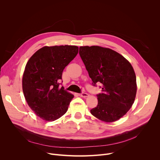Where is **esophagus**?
I'll use <instances>...</instances> for the list:
<instances>
[{"label": "esophagus", "instance_id": "34e87169", "mask_svg": "<svg viewBox=\"0 0 160 160\" xmlns=\"http://www.w3.org/2000/svg\"><path fill=\"white\" fill-rule=\"evenodd\" d=\"M79 96H80V97H82V98H87L88 96V94H87V93H84V92H82V93H81V94H79Z\"/></svg>", "mask_w": 160, "mask_h": 160}]
</instances>
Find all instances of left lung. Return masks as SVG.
I'll return each mask as SVG.
<instances>
[{"mask_svg":"<svg viewBox=\"0 0 160 160\" xmlns=\"http://www.w3.org/2000/svg\"><path fill=\"white\" fill-rule=\"evenodd\" d=\"M80 56L94 85H102L98 106L90 110L105 122H115L131 108L136 92V76L130 62L117 52L97 45L82 46Z\"/></svg>","mask_w":160,"mask_h":160,"instance_id":"8db88e82","label":"left lung"}]
</instances>
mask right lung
I'll use <instances>...</instances> for the list:
<instances>
[{"instance_id":"add662e5","label":"right lung","mask_w":160,"mask_h":160,"mask_svg":"<svg viewBox=\"0 0 160 160\" xmlns=\"http://www.w3.org/2000/svg\"><path fill=\"white\" fill-rule=\"evenodd\" d=\"M75 45L45 46L27 62L22 79L25 98L31 109L45 121L66 112L74 96L59 87L64 68L77 55Z\"/></svg>"}]
</instances>
